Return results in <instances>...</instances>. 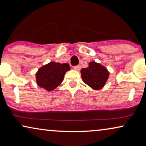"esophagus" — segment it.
I'll return each mask as SVG.
<instances>
[{
  "label": "esophagus",
  "mask_w": 146,
  "mask_h": 146,
  "mask_svg": "<svg viewBox=\"0 0 146 146\" xmlns=\"http://www.w3.org/2000/svg\"><path fill=\"white\" fill-rule=\"evenodd\" d=\"M74 69L76 71H79L80 70V66H76L74 67Z\"/></svg>",
  "instance_id": "obj_1"
}]
</instances>
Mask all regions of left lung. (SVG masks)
Instances as JSON below:
<instances>
[{
    "mask_svg": "<svg viewBox=\"0 0 146 146\" xmlns=\"http://www.w3.org/2000/svg\"><path fill=\"white\" fill-rule=\"evenodd\" d=\"M80 72L84 82L96 90L104 86L110 76L106 68L95 61L89 62L88 66L82 69Z\"/></svg>",
    "mask_w": 146,
    "mask_h": 146,
    "instance_id": "1",
    "label": "left lung"
}]
</instances>
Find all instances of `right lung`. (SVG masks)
Segmentation results:
<instances>
[{"mask_svg":"<svg viewBox=\"0 0 146 146\" xmlns=\"http://www.w3.org/2000/svg\"><path fill=\"white\" fill-rule=\"evenodd\" d=\"M70 70L68 63L50 62L40 68L36 73L37 85L48 92L52 91L60 84L66 72Z\"/></svg>","mask_w":146,"mask_h":146,"instance_id":"obj_1","label":"right lung"}]
</instances>
